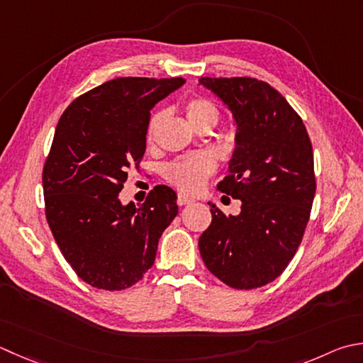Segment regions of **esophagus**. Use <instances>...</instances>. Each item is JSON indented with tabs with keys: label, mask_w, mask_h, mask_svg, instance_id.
I'll return each mask as SVG.
<instances>
[{
	"label": "esophagus",
	"mask_w": 363,
	"mask_h": 363,
	"mask_svg": "<svg viewBox=\"0 0 363 363\" xmlns=\"http://www.w3.org/2000/svg\"><path fill=\"white\" fill-rule=\"evenodd\" d=\"M190 203H194V200H191V198L182 195V194L177 195V204H179V206H186V204H190Z\"/></svg>",
	"instance_id": "34e87169"
}]
</instances>
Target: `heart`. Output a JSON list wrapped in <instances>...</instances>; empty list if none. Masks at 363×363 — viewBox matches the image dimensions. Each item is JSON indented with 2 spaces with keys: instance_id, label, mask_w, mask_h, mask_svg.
Wrapping results in <instances>:
<instances>
[{
  "instance_id": "1",
  "label": "heart",
  "mask_w": 363,
  "mask_h": 363,
  "mask_svg": "<svg viewBox=\"0 0 363 363\" xmlns=\"http://www.w3.org/2000/svg\"><path fill=\"white\" fill-rule=\"evenodd\" d=\"M187 119L190 124L198 129L203 125L214 127L218 123L220 111L217 105L206 97H194L184 105ZM163 111L154 113L147 124V140L152 138V135L157 129L163 119ZM216 162L208 154H194L187 157L177 159L168 163L165 168L167 179L173 184L176 189H179L184 194H195L200 190L208 177L214 173Z\"/></svg>"
}]
</instances>
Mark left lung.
<instances>
[{
	"label": "left lung",
	"mask_w": 363,
	"mask_h": 363,
	"mask_svg": "<svg viewBox=\"0 0 363 363\" xmlns=\"http://www.w3.org/2000/svg\"><path fill=\"white\" fill-rule=\"evenodd\" d=\"M200 84L236 121L230 174L217 189L242 201L239 216L212 206L198 247L225 285L253 289L285 271L302 242L313 204V147L302 118L279 91L250 77H201Z\"/></svg>",
	"instance_id": "left-lung-1"
}]
</instances>
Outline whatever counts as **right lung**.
Here are the masks:
<instances>
[{
  "instance_id": "1",
  "label": "right lung",
  "mask_w": 363,
  "mask_h": 363,
  "mask_svg": "<svg viewBox=\"0 0 363 363\" xmlns=\"http://www.w3.org/2000/svg\"><path fill=\"white\" fill-rule=\"evenodd\" d=\"M184 78L121 77L84 92L56 125L42 172L45 217L62 257L83 281L121 291L152 267L162 233L177 216L176 194L151 190L123 206L127 169L146 151L151 108Z\"/></svg>"
}]
</instances>
